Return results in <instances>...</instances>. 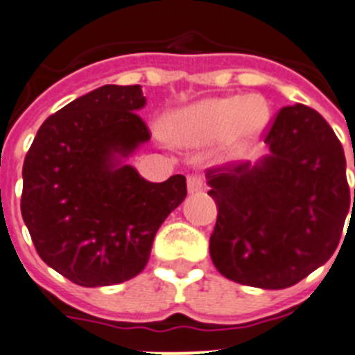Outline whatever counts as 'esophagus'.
<instances>
[{
    "label": "esophagus",
    "instance_id": "esophagus-1",
    "mask_svg": "<svg viewBox=\"0 0 355 355\" xmlns=\"http://www.w3.org/2000/svg\"><path fill=\"white\" fill-rule=\"evenodd\" d=\"M202 187H205V180H202V177H199V175H189V177H187V191L191 192V194L202 191Z\"/></svg>",
    "mask_w": 355,
    "mask_h": 355
}]
</instances>
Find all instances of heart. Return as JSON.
<instances>
[{"mask_svg": "<svg viewBox=\"0 0 355 355\" xmlns=\"http://www.w3.org/2000/svg\"><path fill=\"white\" fill-rule=\"evenodd\" d=\"M270 118V107L260 95L218 97L196 102L170 119V135L185 147H199L222 137L227 150H241L253 142Z\"/></svg>", "mask_w": 355, "mask_h": 355, "instance_id": "b5f03b06", "label": "heart"}]
</instances>
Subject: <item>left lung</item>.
<instances>
[{
    "instance_id": "left-lung-1",
    "label": "left lung",
    "mask_w": 355,
    "mask_h": 355,
    "mask_svg": "<svg viewBox=\"0 0 355 355\" xmlns=\"http://www.w3.org/2000/svg\"><path fill=\"white\" fill-rule=\"evenodd\" d=\"M265 144L269 154L254 164L206 170L218 209L209 254L234 283L283 290L335 253L350 191L342 144L314 109H281Z\"/></svg>"
}]
</instances>
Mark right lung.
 <instances>
[{"instance_id": "obj_1", "label": "right lung", "mask_w": 355, "mask_h": 355, "mask_svg": "<svg viewBox=\"0 0 355 355\" xmlns=\"http://www.w3.org/2000/svg\"><path fill=\"white\" fill-rule=\"evenodd\" d=\"M140 85H105L51 114L22 168L20 211L41 260L85 288L144 270L154 236L187 196L184 175L146 180L126 159L150 133Z\"/></svg>"}]
</instances>
